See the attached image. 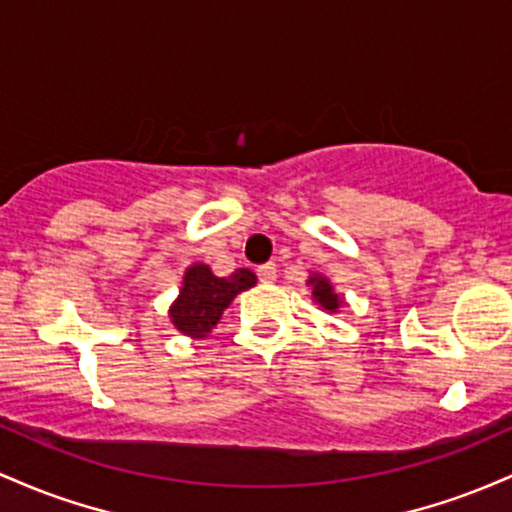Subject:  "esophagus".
I'll return each instance as SVG.
<instances>
[{
  "label": "esophagus",
  "instance_id": "34e87169",
  "mask_svg": "<svg viewBox=\"0 0 512 512\" xmlns=\"http://www.w3.org/2000/svg\"><path fill=\"white\" fill-rule=\"evenodd\" d=\"M256 273L261 283H275V280H278V268H275V263H263V266H258Z\"/></svg>",
  "mask_w": 512,
  "mask_h": 512
}]
</instances>
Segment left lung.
<instances>
[{"mask_svg": "<svg viewBox=\"0 0 512 512\" xmlns=\"http://www.w3.org/2000/svg\"><path fill=\"white\" fill-rule=\"evenodd\" d=\"M307 285H312V297L321 309H326V312H336V309L341 307V297L333 292V285L324 278V275L319 273L312 275V278L307 280Z\"/></svg>", "mask_w": 512, "mask_h": 512, "instance_id": "left-lung-1", "label": "left lung"}]
</instances>
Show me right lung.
I'll return each instance as SVG.
<instances>
[{
	"instance_id": "1",
	"label": "right lung",
	"mask_w": 512,
	"mask_h": 512,
	"mask_svg": "<svg viewBox=\"0 0 512 512\" xmlns=\"http://www.w3.org/2000/svg\"><path fill=\"white\" fill-rule=\"evenodd\" d=\"M256 285V275L249 268H237L227 278H217L205 263H193L183 275L179 297L171 304L169 317L181 333L203 338L215 329L222 312L239 292Z\"/></svg>"
}]
</instances>
